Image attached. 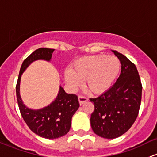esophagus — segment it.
<instances>
[{
    "label": "esophagus",
    "mask_w": 157,
    "mask_h": 157,
    "mask_svg": "<svg viewBox=\"0 0 157 157\" xmlns=\"http://www.w3.org/2000/svg\"><path fill=\"white\" fill-rule=\"evenodd\" d=\"M78 100H79V103H80V105H82L85 102L88 101V98L86 97H83V96H79L78 97Z\"/></svg>",
    "instance_id": "1"
}]
</instances>
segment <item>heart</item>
<instances>
[{"label": "heart", "instance_id": "b5f03b06", "mask_svg": "<svg viewBox=\"0 0 157 157\" xmlns=\"http://www.w3.org/2000/svg\"><path fill=\"white\" fill-rule=\"evenodd\" d=\"M120 71V62L115 56L92 55L79 58L71 69L65 70V80L71 89L80 86L85 81L88 90L101 94L107 90Z\"/></svg>", "mask_w": 157, "mask_h": 157}]
</instances>
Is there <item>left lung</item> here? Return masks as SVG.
Wrapping results in <instances>:
<instances>
[{
    "label": "left lung",
    "instance_id": "obj_1",
    "mask_svg": "<svg viewBox=\"0 0 157 157\" xmlns=\"http://www.w3.org/2000/svg\"><path fill=\"white\" fill-rule=\"evenodd\" d=\"M112 51L121 65L119 77L101 96L90 98L94 106L90 118L92 130L109 139L121 136L133 124L140 108L142 90L136 65L124 55Z\"/></svg>",
    "mask_w": 157,
    "mask_h": 157
}]
</instances>
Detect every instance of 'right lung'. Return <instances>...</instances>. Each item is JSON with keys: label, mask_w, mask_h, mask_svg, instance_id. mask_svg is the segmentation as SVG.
Segmentation results:
<instances>
[{"label": "right lung", "mask_w": 157, "mask_h": 157, "mask_svg": "<svg viewBox=\"0 0 157 157\" xmlns=\"http://www.w3.org/2000/svg\"><path fill=\"white\" fill-rule=\"evenodd\" d=\"M54 49L41 48L33 51L24 60L21 67L16 85L18 106L26 124L34 133L48 139H54L66 135L70 130L71 118L78 109V98L68 94L59 86V92L54 101L42 109H33L24 104L20 94L21 77L31 63L36 60L51 62Z\"/></svg>", "instance_id": "add662e5"}]
</instances>
